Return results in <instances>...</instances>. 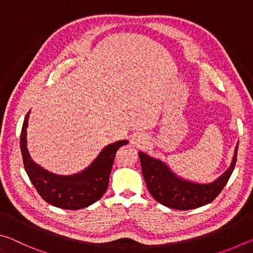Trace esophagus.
Here are the masks:
<instances>
[{
	"label": "esophagus",
	"instance_id": "obj_1",
	"mask_svg": "<svg viewBox=\"0 0 253 253\" xmlns=\"http://www.w3.org/2000/svg\"><path fill=\"white\" fill-rule=\"evenodd\" d=\"M132 143L136 144L137 146H139L140 144H143V143H144V138H143L142 136H135V138L132 139Z\"/></svg>",
	"mask_w": 253,
	"mask_h": 253
}]
</instances>
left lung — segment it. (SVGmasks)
Masks as SVG:
<instances>
[{
	"label": "left lung",
	"instance_id": "1",
	"mask_svg": "<svg viewBox=\"0 0 253 253\" xmlns=\"http://www.w3.org/2000/svg\"><path fill=\"white\" fill-rule=\"evenodd\" d=\"M237 154L238 145L230 168L215 181L209 184L185 181L175 175L162 161L143 152H139L138 155L144 179L153 198L165 207L185 211L211 203L221 193L233 172Z\"/></svg>",
	"mask_w": 253,
	"mask_h": 253
}]
</instances>
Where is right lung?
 I'll return each instance as SVG.
<instances>
[{
  "label": "right lung",
  "mask_w": 253,
  "mask_h": 253,
  "mask_svg": "<svg viewBox=\"0 0 253 253\" xmlns=\"http://www.w3.org/2000/svg\"><path fill=\"white\" fill-rule=\"evenodd\" d=\"M29 114L25 116L20 137L23 164L30 181L46 203L65 210H79L97 202L108 187L109 175L115 156L128 140H119L106 146L90 166L74 175H57L42 169L30 157L27 148V127Z\"/></svg>",
  "instance_id": "obj_1"
}]
</instances>
